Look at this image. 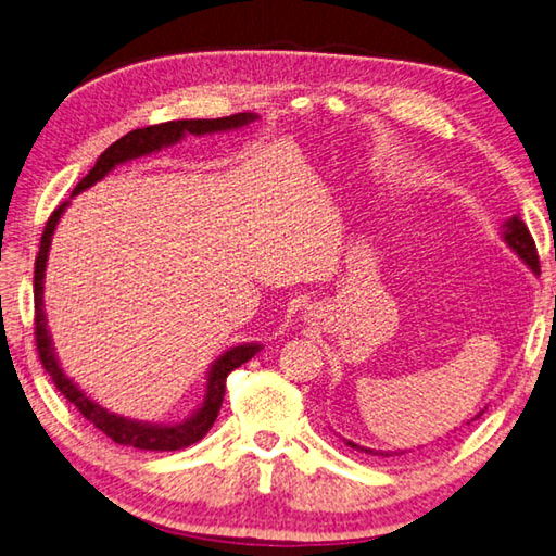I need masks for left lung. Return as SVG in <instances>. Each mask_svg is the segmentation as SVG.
Wrapping results in <instances>:
<instances>
[{
  "instance_id": "8db88e82",
  "label": "left lung",
  "mask_w": 556,
  "mask_h": 556,
  "mask_svg": "<svg viewBox=\"0 0 556 556\" xmlns=\"http://www.w3.org/2000/svg\"><path fill=\"white\" fill-rule=\"evenodd\" d=\"M502 238H504V243L514 250V253L523 260V263L532 269V275H540V260H538V248H535V241H532V236H530V231H528V226L523 224V219H520V216L516 214V216H510L508 222H504V226H502ZM484 412V409H482ZM482 412L480 415H477L475 419H480L482 417ZM470 424V421H467ZM344 443L350 445V448H354V451H358V453H368V455H393V453H388V451H374V448H364V445H358V443H354V441H346L344 439ZM405 453V451H402ZM397 455V453H395Z\"/></svg>"
}]
</instances>
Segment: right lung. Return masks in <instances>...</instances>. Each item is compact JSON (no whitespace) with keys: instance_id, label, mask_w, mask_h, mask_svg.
<instances>
[{"instance_id":"right-lung-1","label":"right lung","mask_w":556,"mask_h":556,"mask_svg":"<svg viewBox=\"0 0 556 556\" xmlns=\"http://www.w3.org/2000/svg\"><path fill=\"white\" fill-rule=\"evenodd\" d=\"M255 119H257V113H236V115L216 117V119H170V123L132 129V132L119 137L115 144L108 147L103 154L98 156L96 166L79 180V185H76L72 192V198H76V194L84 192L86 188H91V185H96L98 180H103L108 173H111L115 166H119V163L156 154V151H161V149L178 144V141L188 135L204 137V135H216V132H231V129H241L250 123H255ZM72 198L67 202H62L58 210L52 212V216L46 224V231H42L40 250L36 257L33 296H36V344H38L42 368L50 374L52 383L58 386L60 393L81 412L84 419H89L98 431H103L105 437L113 439L115 443L129 445V448H139V451L188 448V445L204 439V433L212 429L216 415H219L222 402H224V390H226V376L231 374L233 368L250 362V358L263 350V344H257V342L236 344V346H231V350H226L219 358H214L210 371H206L204 397L198 405V409H194L192 415L182 421H176V424L139 421V419L115 415V412L105 409L103 405H98L96 400L86 395L84 390L62 371L58 352H54V346H52V334L48 330L46 308H42V289H46V267H48V255H50V245H52V233L60 224V216L70 206Z\"/></svg>"}]
</instances>
